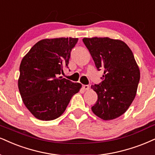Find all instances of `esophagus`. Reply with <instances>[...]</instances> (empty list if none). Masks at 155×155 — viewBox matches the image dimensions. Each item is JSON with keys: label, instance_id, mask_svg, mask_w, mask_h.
Wrapping results in <instances>:
<instances>
[{"label": "esophagus", "instance_id": "34e87169", "mask_svg": "<svg viewBox=\"0 0 155 155\" xmlns=\"http://www.w3.org/2000/svg\"><path fill=\"white\" fill-rule=\"evenodd\" d=\"M83 88L85 90V91H88V90L90 89V86H89V85H83Z\"/></svg>", "mask_w": 155, "mask_h": 155}]
</instances>
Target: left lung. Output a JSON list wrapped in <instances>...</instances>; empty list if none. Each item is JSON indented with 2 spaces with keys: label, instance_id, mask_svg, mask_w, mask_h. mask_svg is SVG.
I'll use <instances>...</instances> for the list:
<instances>
[{
  "label": "left lung",
  "instance_id": "8db88e82",
  "mask_svg": "<svg viewBox=\"0 0 155 155\" xmlns=\"http://www.w3.org/2000/svg\"><path fill=\"white\" fill-rule=\"evenodd\" d=\"M97 70H104L100 84L91 85L98 101L91 109L104 120L124 114L137 94L140 71L132 51L123 41L108 37L84 38Z\"/></svg>",
  "mask_w": 155,
  "mask_h": 155
}]
</instances>
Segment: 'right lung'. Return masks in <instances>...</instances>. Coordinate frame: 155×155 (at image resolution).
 I'll use <instances>...</instances> for the list:
<instances>
[{"mask_svg":"<svg viewBox=\"0 0 155 155\" xmlns=\"http://www.w3.org/2000/svg\"><path fill=\"white\" fill-rule=\"evenodd\" d=\"M78 38L40 40L21 62L18 86L22 101L32 115L42 121L56 119L65 110L82 85L59 74L68 68Z\"/></svg>","mask_w":155,"mask_h":155,"instance_id":"right-lung-1","label":"right lung"}]
</instances>
